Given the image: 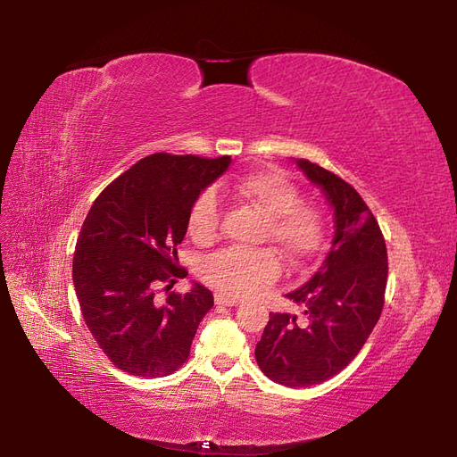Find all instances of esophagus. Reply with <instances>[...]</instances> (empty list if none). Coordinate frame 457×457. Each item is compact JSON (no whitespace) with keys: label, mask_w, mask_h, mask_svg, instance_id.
<instances>
[{"label":"esophagus","mask_w":457,"mask_h":457,"mask_svg":"<svg viewBox=\"0 0 457 457\" xmlns=\"http://www.w3.org/2000/svg\"><path fill=\"white\" fill-rule=\"evenodd\" d=\"M215 303H217V305H225V307H237L238 303H240V299L228 297V295H225V294H217V295H215Z\"/></svg>","instance_id":"obj_1"}]
</instances>
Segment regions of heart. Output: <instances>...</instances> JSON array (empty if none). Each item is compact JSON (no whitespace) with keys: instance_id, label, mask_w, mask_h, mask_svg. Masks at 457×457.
Returning <instances> with one entry per match:
<instances>
[{"instance_id":"b5f03b06","label":"heart","mask_w":457,"mask_h":457,"mask_svg":"<svg viewBox=\"0 0 457 457\" xmlns=\"http://www.w3.org/2000/svg\"><path fill=\"white\" fill-rule=\"evenodd\" d=\"M238 200L253 205L265 217V237L292 261L316 257L326 244V215L312 204L299 202V190L276 173H253L230 187ZM219 228V198L205 190L192 204L188 234L198 242H210ZM280 274V261L270 250H223L204 261L202 276L207 284L232 295H245L272 282Z\"/></svg>"}]
</instances>
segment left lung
Listing matches in <instances>:
<instances>
[{
    "label": "left lung",
    "instance_id": "1",
    "mask_svg": "<svg viewBox=\"0 0 457 457\" xmlns=\"http://www.w3.org/2000/svg\"><path fill=\"white\" fill-rule=\"evenodd\" d=\"M334 212V238L322 265L289 301L297 314L272 312L255 347L261 371L284 386H311L337 376L376 328L386 286V247L376 217L343 179L309 160H294Z\"/></svg>",
    "mask_w": 457,
    "mask_h": 457
}]
</instances>
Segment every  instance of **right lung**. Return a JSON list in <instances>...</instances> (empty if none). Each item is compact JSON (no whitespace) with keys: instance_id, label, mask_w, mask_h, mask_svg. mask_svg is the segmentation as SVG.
<instances>
[{"instance_id":"add662e5","label":"right lung","mask_w":457,"mask_h":457,"mask_svg":"<svg viewBox=\"0 0 457 457\" xmlns=\"http://www.w3.org/2000/svg\"><path fill=\"white\" fill-rule=\"evenodd\" d=\"M230 162L146 156L101 192L84 220L72 262L76 297L103 353L131 376L163 378L183 366L213 307V294L198 282L163 301L154 289L187 276L177 245L190 207Z\"/></svg>"}]
</instances>
